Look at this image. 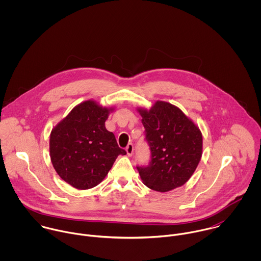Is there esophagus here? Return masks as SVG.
Returning a JSON list of instances; mask_svg holds the SVG:
<instances>
[{
    "label": "esophagus",
    "mask_w": 261,
    "mask_h": 261,
    "mask_svg": "<svg viewBox=\"0 0 261 261\" xmlns=\"http://www.w3.org/2000/svg\"><path fill=\"white\" fill-rule=\"evenodd\" d=\"M126 152H127V154H128L129 156L133 155V153H134V145H133V144H128V145H127V147H126Z\"/></svg>",
    "instance_id": "obj_1"
}]
</instances>
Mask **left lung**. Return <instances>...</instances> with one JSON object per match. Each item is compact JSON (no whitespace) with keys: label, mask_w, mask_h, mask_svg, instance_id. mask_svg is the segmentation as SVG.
<instances>
[{"label":"left lung","mask_w":261,"mask_h":261,"mask_svg":"<svg viewBox=\"0 0 261 261\" xmlns=\"http://www.w3.org/2000/svg\"><path fill=\"white\" fill-rule=\"evenodd\" d=\"M146 128L151 161L139 168L143 183L158 192L186 184L202 158L203 137L199 126L178 107L156 100L150 109L138 108Z\"/></svg>","instance_id":"obj_1"}]
</instances>
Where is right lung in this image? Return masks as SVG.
Here are the masks:
<instances>
[{
  "mask_svg": "<svg viewBox=\"0 0 261 261\" xmlns=\"http://www.w3.org/2000/svg\"><path fill=\"white\" fill-rule=\"evenodd\" d=\"M114 107L103 108L93 99L74 107L51 130L50 159L59 177L78 190L97 186L107 177L120 149L106 120Z\"/></svg>",
  "mask_w": 261,
  "mask_h": 261,
  "instance_id": "1",
  "label": "right lung"
}]
</instances>
